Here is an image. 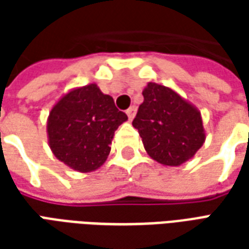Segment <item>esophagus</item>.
<instances>
[{
    "instance_id": "esophagus-1",
    "label": "esophagus",
    "mask_w": 249,
    "mask_h": 249,
    "mask_svg": "<svg viewBox=\"0 0 249 249\" xmlns=\"http://www.w3.org/2000/svg\"><path fill=\"white\" fill-rule=\"evenodd\" d=\"M136 110H137V108H136L135 105L133 107H130L128 110H126V114H128V119L129 120H133V117L136 116Z\"/></svg>"
}]
</instances>
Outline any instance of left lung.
Here are the masks:
<instances>
[{"instance_id":"1","label":"left lung","mask_w":249,"mask_h":249,"mask_svg":"<svg viewBox=\"0 0 249 249\" xmlns=\"http://www.w3.org/2000/svg\"><path fill=\"white\" fill-rule=\"evenodd\" d=\"M132 125L146 153L165 167L189 161L205 141L201 113L172 88L148 82Z\"/></svg>"}]
</instances>
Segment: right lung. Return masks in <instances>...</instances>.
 <instances>
[{"label": "right lung", "mask_w": 249, "mask_h": 249, "mask_svg": "<svg viewBox=\"0 0 249 249\" xmlns=\"http://www.w3.org/2000/svg\"><path fill=\"white\" fill-rule=\"evenodd\" d=\"M128 116L96 84L73 88L48 116L46 133L53 155L77 172H93L107 161L114 130Z\"/></svg>", "instance_id": "add662e5"}]
</instances>
